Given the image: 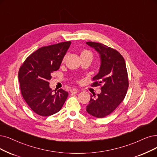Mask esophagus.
<instances>
[{
    "instance_id": "34e87169",
    "label": "esophagus",
    "mask_w": 157,
    "mask_h": 157,
    "mask_svg": "<svg viewBox=\"0 0 157 157\" xmlns=\"http://www.w3.org/2000/svg\"><path fill=\"white\" fill-rule=\"evenodd\" d=\"M78 90L77 89H76V88H74V89L71 90V93H73V94H76L77 93H78Z\"/></svg>"
}]
</instances>
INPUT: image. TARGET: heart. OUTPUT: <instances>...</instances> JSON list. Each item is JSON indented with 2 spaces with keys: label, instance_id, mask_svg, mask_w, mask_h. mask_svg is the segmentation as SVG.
I'll return each instance as SVG.
<instances>
[{
  "label": "heart",
  "instance_id": "heart-1",
  "mask_svg": "<svg viewBox=\"0 0 157 157\" xmlns=\"http://www.w3.org/2000/svg\"><path fill=\"white\" fill-rule=\"evenodd\" d=\"M81 57H93V55L92 53L88 51V50H84V51L82 52L80 55Z\"/></svg>",
  "mask_w": 157,
  "mask_h": 157
}]
</instances>
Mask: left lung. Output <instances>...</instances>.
Here are the masks:
<instances>
[{"instance_id": "obj_1", "label": "left lung", "mask_w": 157, "mask_h": 157, "mask_svg": "<svg viewBox=\"0 0 157 157\" xmlns=\"http://www.w3.org/2000/svg\"><path fill=\"white\" fill-rule=\"evenodd\" d=\"M100 55V66L97 75L93 78L92 86L102 84L101 93L91 95L86 111L97 118H104L113 111L126 97L128 89V77L126 62L117 50L102 44L87 42Z\"/></svg>"}]
</instances>
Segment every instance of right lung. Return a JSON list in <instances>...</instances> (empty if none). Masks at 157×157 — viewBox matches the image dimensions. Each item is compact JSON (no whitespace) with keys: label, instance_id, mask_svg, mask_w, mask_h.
<instances>
[{"label":"right lung","instance_id":"add662e5","mask_svg":"<svg viewBox=\"0 0 157 157\" xmlns=\"http://www.w3.org/2000/svg\"><path fill=\"white\" fill-rule=\"evenodd\" d=\"M71 43L67 41L40 48L31 54L20 67L18 80L22 95L37 115L48 117L59 112L68 96L62 89L53 91L48 81L52 74L59 69Z\"/></svg>","mask_w":157,"mask_h":157}]
</instances>
